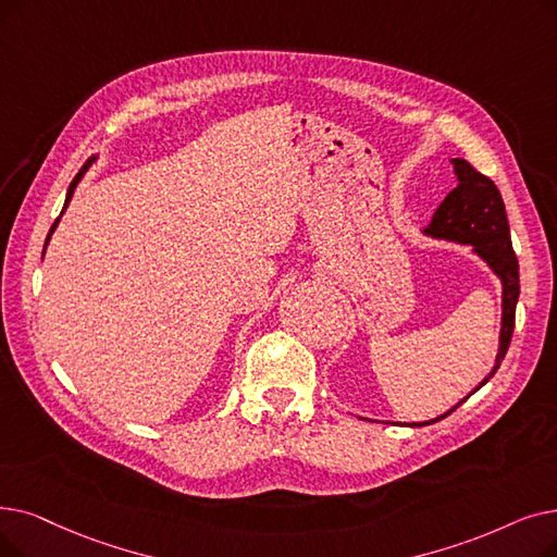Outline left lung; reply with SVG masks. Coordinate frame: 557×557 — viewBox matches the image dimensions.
<instances>
[{
  "mask_svg": "<svg viewBox=\"0 0 557 557\" xmlns=\"http://www.w3.org/2000/svg\"><path fill=\"white\" fill-rule=\"evenodd\" d=\"M453 165H455V175H457V186L448 193L446 200L440 205V209L434 211L432 223L425 227V234H430L434 238L455 240V244L473 246V250L487 261L490 269L503 282L500 346H498V355H496V367L492 369V373L485 380L480 382V386H482L490 382V377H494V373L498 371L500 361L512 342L515 313H517V300H519V261L512 250L510 225H507L505 205H503L500 190L496 188V184L487 175L478 173L475 168L465 159H453ZM480 386H475L473 392H478ZM459 405L448 409V412L442 414L440 419L414 423V425H430L434 421H442L450 412H455Z\"/></svg>",
  "mask_w": 557,
  "mask_h": 557,
  "instance_id": "obj_1",
  "label": "left lung"
}]
</instances>
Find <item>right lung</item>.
Returning <instances> with one entry per match:
<instances>
[{
  "label": "right lung",
  "mask_w": 557,
  "mask_h": 557,
  "mask_svg": "<svg viewBox=\"0 0 557 557\" xmlns=\"http://www.w3.org/2000/svg\"><path fill=\"white\" fill-rule=\"evenodd\" d=\"M90 161H92V159H88V161H86V163H84V168H82V171H79V173H77V177H75V180H72V184H70V188H67V196H65V205H63V209H65V207H67V202H70V200H72V193H75V188H77V184H79V180H82V177H84V173H86V171H88V165H90ZM61 213H63V211H61ZM57 223H59V219H57ZM57 223H54V225H52V230H50V234H47V240H50V236H52V232H54V227H57ZM47 240H45V246H47Z\"/></svg>",
  "instance_id": "add662e5"
}]
</instances>
